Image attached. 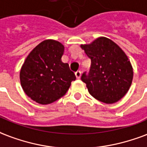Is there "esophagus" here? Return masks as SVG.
<instances>
[{
    "instance_id": "34e87169",
    "label": "esophagus",
    "mask_w": 147,
    "mask_h": 147,
    "mask_svg": "<svg viewBox=\"0 0 147 147\" xmlns=\"http://www.w3.org/2000/svg\"><path fill=\"white\" fill-rule=\"evenodd\" d=\"M75 76H76V78H78V79H80L81 76V72L80 70H78V71H76L75 72Z\"/></svg>"
}]
</instances>
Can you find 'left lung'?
Masks as SVG:
<instances>
[{
	"label": "left lung",
	"mask_w": 147,
	"mask_h": 147,
	"mask_svg": "<svg viewBox=\"0 0 147 147\" xmlns=\"http://www.w3.org/2000/svg\"><path fill=\"white\" fill-rule=\"evenodd\" d=\"M81 48L91 59L89 72L81 76L90 95L107 104L121 99L133 79L132 66L124 51L105 37L81 45Z\"/></svg>",
	"instance_id": "obj_1"
}]
</instances>
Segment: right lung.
Returning a JSON list of instances; mask_svg holds the SVG:
<instances>
[{"instance_id": "1", "label": "right lung", "mask_w": 147, "mask_h": 147, "mask_svg": "<svg viewBox=\"0 0 147 147\" xmlns=\"http://www.w3.org/2000/svg\"><path fill=\"white\" fill-rule=\"evenodd\" d=\"M64 45L55 40L40 42L22 64L19 78L26 95L37 103L50 104L63 97L75 81L68 63L62 62Z\"/></svg>"}]
</instances>
